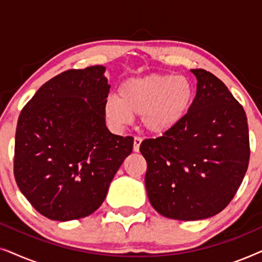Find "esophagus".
Segmentation results:
<instances>
[{"instance_id":"esophagus-1","label":"esophagus","mask_w":262,"mask_h":262,"mask_svg":"<svg viewBox=\"0 0 262 262\" xmlns=\"http://www.w3.org/2000/svg\"><path fill=\"white\" fill-rule=\"evenodd\" d=\"M142 143V138L141 137H135L134 139V151L138 152L139 151V145Z\"/></svg>"}]
</instances>
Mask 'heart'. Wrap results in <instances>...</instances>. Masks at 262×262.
Returning <instances> with one entry per match:
<instances>
[{
    "label": "heart",
    "instance_id": "1",
    "mask_svg": "<svg viewBox=\"0 0 262 262\" xmlns=\"http://www.w3.org/2000/svg\"><path fill=\"white\" fill-rule=\"evenodd\" d=\"M192 101L193 87L185 76L151 74L123 82L118 98L107 99L103 112L114 127H123L134 116H142L146 130L163 134L184 119Z\"/></svg>",
    "mask_w": 262,
    "mask_h": 262
}]
</instances>
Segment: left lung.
Listing matches in <instances>:
<instances>
[{"instance_id":"left-lung-1","label":"left lung","mask_w":262,"mask_h":262,"mask_svg":"<svg viewBox=\"0 0 262 262\" xmlns=\"http://www.w3.org/2000/svg\"><path fill=\"white\" fill-rule=\"evenodd\" d=\"M196 94L184 119L161 137L144 139L139 151L148 164L145 188L157 212L198 221L223 211L248 168L246 112L220 78L191 70Z\"/></svg>"}]
</instances>
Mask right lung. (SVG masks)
<instances>
[{
    "label": "right lung",
    "mask_w": 262,
    "mask_h": 262,
    "mask_svg": "<svg viewBox=\"0 0 262 262\" xmlns=\"http://www.w3.org/2000/svg\"><path fill=\"white\" fill-rule=\"evenodd\" d=\"M105 71L102 66L63 71L38 89L19 116L14 177L49 220H80L98 210L134 148L131 136L113 135L106 126Z\"/></svg>",
    "instance_id": "right-lung-1"
}]
</instances>
